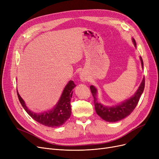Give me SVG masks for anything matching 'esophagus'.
I'll return each mask as SVG.
<instances>
[{
  "label": "esophagus",
  "mask_w": 159,
  "mask_h": 159,
  "mask_svg": "<svg viewBox=\"0 0 159 159\" xmlns=\"http://www.w3.org/2000/svg\"><path fill=\"white\" fill-rule=\"evenodd\" d=\"M80 79L82 82H86L88 80V75L85 72H81L80 74Z\"/></svg>",
  "instance_id": "34e87169"
}]
</instances>
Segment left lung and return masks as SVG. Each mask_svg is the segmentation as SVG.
Instances as JSON below:
<instances>
[{
  "label": "left lung",
  "mask_w": 159,
  "mask_h": 159,
  "mask_svg": "<svg viewBox=\"0 0 159 159\" xmlns=\"http://www.w3.org/2000/svg\"><path fill=\"white\" fill-rule=\"evenodd\" d=\"M132 41L135 47L137 48L136 42L135 39L132 38ZM140 60L142 65V68L144 69L143 61L141 57H140ZM144 86L145 79L144 77L137 91L132 97L118 104L112 106H109L104 105L101 102H98L97 89L93 85L90 86L91 93H92L94 98V104L96 113L98 116H101L103 120L110 122H117L124 118H126V116H128L132 113V111L134 110L135 107L137 106L139 101L140 97L144 91Z\"/></svg>",
  "instance_id": "left-lung-1"
}]
</instances>
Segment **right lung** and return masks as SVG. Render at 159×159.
<instances>
[{
  "instance_id": "right-lung-1",
  "label": "right lung",
  "mask_w": 159,
  "mask_h": 159,
  "mask_svg": "<svg viewBox=\"0 0 159 159\" xmlns=\"http://www.w3.org/2000/svg\"><path fill=\"white\" fill-rule=\"evenodd\" d=\"M76 86L73 80H70L64 87L62 93L57 104L52 109L42 113H35L31 111L25 104L24 100L20 96L16 89L19 101L28 114L32 119L44 126L56 128L64 124L71 116V98L73 94V89Z\"/></svg>"
}]
</instances>
